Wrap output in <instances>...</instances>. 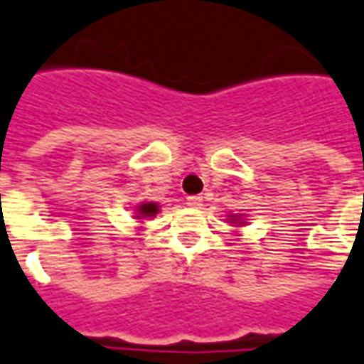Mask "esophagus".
<instances>
[{
    "mask_svg": "<svg viewBox=\"0 0 364 364\" xmlns=\"http://www.w3.org/2000/svg\"><path fill=\"white\" fill-rule=\"evenodd\" d=\"M187 205H189L191 209H197V207H201V205H203V197H199V195L187 197Z\"/></svg>",
    "mask_w": 364,
    "mask_h": 364,
    "instance_id": "1",
    "label": "esophagus"
}]
</instances>
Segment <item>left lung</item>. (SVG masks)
I'll return each mask as SVG.
<instances>
[{"label": "left lung", "instance_id": "left-lung-1", "mask_svg": "<svg viewBox=\"0 0 364 364\" xmlns=\"http://www.w3.org/2000/svg\"><path fill=\"white\" fill-rule=\"evenodd\" d=\"M231 223H245V221H239L237 217H233V219H231Z\"/></svg>", "mask_w": 364, "mask_h": 364}]
</instances>
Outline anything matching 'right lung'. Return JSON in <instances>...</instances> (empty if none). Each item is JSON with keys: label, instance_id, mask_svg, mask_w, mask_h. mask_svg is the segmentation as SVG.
Returning a JSON list of instances; mask_svg holds the SVG:
<instances>
[{"label": "right lung", "instance_id": "obj_1", "mask_svg": "<svg viewBox=\"0 0 364 364\" xmlns=\"http://www.w3.org/2000/svg\"><path fill=\"white\" fill-rule=\"evenodd\" d=\"M135 213H137V219H143V217H155V215L159 213V205H157V203H141V205H137Z\"/></svg>", "mask_w": 364, "mask_h": 364}]
</instances>
